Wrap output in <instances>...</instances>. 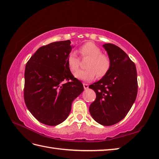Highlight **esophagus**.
<instances>
[{
	"mask_svg": "<svg viewBox=\"0 0 159 159\" xmlns=\"http://www.w3.org/2000/svg\"><path fill=\"white\" fill-rule=\"evenodd\" d=\"M83 85H84V90H87L88 89H89V84L84 83V84H83Z\"/></svg>",
	"mask_w": 159,
	"mask_h": 159,
	"instance_id": "34e87169",
	"label": "esophagus"
}]
</instances>
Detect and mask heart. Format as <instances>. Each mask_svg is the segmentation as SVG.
Masks as SVG:
<instances>
[{
  "label": "heart",
  "instance_id": "obj_1",
  "mask_svg": "<svg viewBox=\"0 0 159 159\" xmlns=\"http://www.w3.org/2000/svg\"><path fill=\"white\" fill-rule=\"evenodd\" d=\"M79 52L82 58H90L86 64L88 69L79 70L74 74L77 80L90 82L96 76L103 77L106 75L111 68V60L106 54H102V50L92 42L83 45L80 48ZM66 65L72 73L75 72L80 65V58L75 53L71 52L66 59Z\"/></svg>",
  "mask_w": 159,
  "mask_h": 159
}]
</instances>
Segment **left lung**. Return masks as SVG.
Wrapping results in <instances>:
<instances>
[{"mask_svg": "<svg viewBox=\"0 0 159 159\" xmlns=\"http://www.w3.org/2000/svg\"><path fill=\"white\" fill-rule=\"evenodd\" d=\"M111 60L106 75L89 86L96 99L89 107L95 121L111 126L124 118L135 102L138 84L135 65L121 48L112 43L103 45Z\"/></svg>", "mask_w": 159, "mask_h": 159, "instance_id": "left-lung-1", "label": "left lung"}]
</instances>
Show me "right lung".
I'll return each instance as SVG.
<instances>
[{
  "label": "right lung",
  "instance_id": "1",
  "mask_svg": "<svg viewBox=\"0 0 159 159\" xmlns=\"http://www.w3.org/2000/svg\"><path fill=\"white\" fill-rule=\"evenodd\" d=\"M72 48L70 40L53 42L39 48L26 63L24 102L44 125L56 126L65 121L73 101L84 91L82 83L66 65Z\"/></svg>",
  "mask_w": 159,
  "mask_h": 159
}]
</instances>
